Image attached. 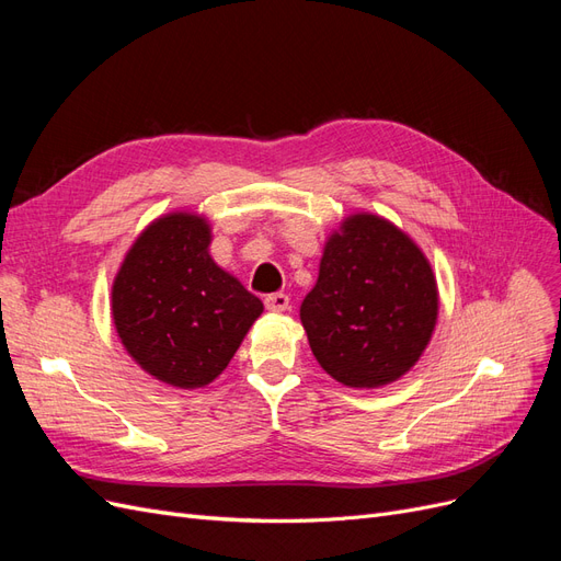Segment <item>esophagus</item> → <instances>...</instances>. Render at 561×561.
<instances>
[{"instance_id": "obj_1", "label": "esophagus", "mask_w": 561, "mask_h": 561, "mask_svg": "<svg viewBox=\"0 0 561 561\" xmlns=\"http://www.w3.org/2000/svg\"><path fill=\"white\" fill-rule=\"evenodd\" d=\"M264 307H266L268 311H276V313L287 311V309H290V297H287L285 293L266 295V297H264Z\"/></svg>"}]
</instances>
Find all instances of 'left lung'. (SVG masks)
I'll return each mask as SVG.
<instances>
[{
  "label": "left lung",
  "instance_id": "obj_1",
  "mask_svg": "<svg viewBox=\"0 0 561 561\" xmlns=\"http://www.w3.org/2000/svg\"><path fill=\"white\" fill-rule=\"evenodd\" d=\"M301 325L320 367L351 388L400 379L437 320L433 268L407 233L377 215H353L332 233Z\"/></svg>",
  "mask_w": 561,
  "mask_h": 561
}]
</instances>
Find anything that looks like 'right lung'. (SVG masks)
Segmentation results:
<instances>
[{
    "mask_svg": "<svg viewBox=\"0 0 561 561\" xmlns=\"http://www.w3.org/2000/svg\"><path fill=\"white\" fill-rule=\"evenodd\" d=\"M206 219L173 213L128 250L112 287L122 344L151 377L201 388L219 377L264 311L260 297L219 268Z\"/></svg>",
    "mask_w": 561,
    "mask_h": 561,
    "instance_id": "obj_1",
    "label": "right lung"
}]
</instances>
